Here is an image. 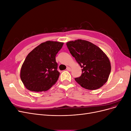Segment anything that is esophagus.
I'll use <instances>...</instances> for the list:
<instances>
[{"label":"esophagus","mask_w":131,"mask_h":131,"mask_svg":"<svg viewBox=\"0 0 131 131\" xmlns=\"http://www.w3.org/2000/svg\"><path fill=\"white\" fill-rule=\"evenodd\" d=\"M67 70H68V71H69V72H70V71H71V68H70V67H67Z\"/></svg>","instance_id":"esophagus-1"}]
</instances>
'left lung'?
I'll return each instance as SVG.
<instances>
[{"mask_svg": "<svg viewBox=\"0 0 131 131\" xmlns=\"http://www.w3.org/2000/svg\"><path fill=\"white\" fill-rule=\"evenodd\" d=\"M70 53L82 68L81 75L75 80L81 86L97 90L105 84L111 72L109 59L92 42L78 39L67 42Z\"/></svg>", "mask_w": 131, "mask_h": 131, "instance_id": "left-lung-1", "label": "left lung"}]
</instances>
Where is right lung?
Listing matches in <instances>:
<instances>
[{"label": "right lung", "mask_w": 131, "mask_h": 131, "mask_svg": "<svg viewBox=\"0 0 131 131\" xmlns=\"http://www.w3.org/2000/svg\"><path fill=\"white\" fill-rule=\"evenodd\" d=\"M63 45L61 42L47 41L27 55L21 67L20 77L28 90L34 92L45 91L57 82L59 72L56 56Z\"/></svg>", "instance_id": "right-lung-1"}]
</instances>
